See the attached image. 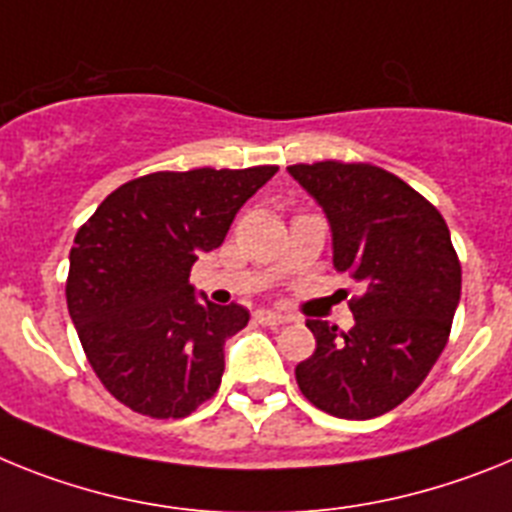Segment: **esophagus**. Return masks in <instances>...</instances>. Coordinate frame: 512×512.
<instances>
[{
    "label": "esophagus",
    "mask_w": 512,
    "mask_h": 512,
    "mask_svg": "<svg viewBox=\"0 0 512 512\" xmlns=\"http://www.w3.org/2000/svg\"><path fill=\"white\" fill-rule=\"evenodd\" d=\"M255 319L260 324H270V327H278V324L291 322V317H288V314H278V311H268V309L255 311Z\"/></svg>",
    "instance_id": "obj_1"
}]
</instances>
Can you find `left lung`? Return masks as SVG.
<instances>
[{
	"label": "left lung",
	"mask_w": 512,
	"mask_h": 512,
	"mask_svg": "<svg viewBox=\"0 0 512 512\" xmlns=\"http://www.w3.org/2000/svg\"><path fill=\"white\" fill-rule=\"evenodd\" d=\"M288 172L327 213L335 268L363 288L348 332L306 319L317 350L296 381L327 415L371 420L410 397L446 348L461 299L451 231L433 203L373 164L327 159Z\"/></svg>",
	"instance_id": "obj_1"
}]
</instances>
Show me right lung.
Returning a JSON list of instances; mask_svg holds the SVG:
<instances>
[{
  "label": "right lung",
  "mask_w": 512,
  "mask_h": 512,
  "mask_svg": "<svg viewBox=\"0 0 512 512\" xmlns=\"http://www.w3.org/2000/svg\"><path fill=\"white\" fill-rule=\"evenodd\" d=\"M278 172H151L105 198L69 252L66 306L102 386L139 415L185 417L216 394L250 311L195 299L190 268Z\"/></svg>",
  "instance_id": "add662e5"
}]
</instances>
